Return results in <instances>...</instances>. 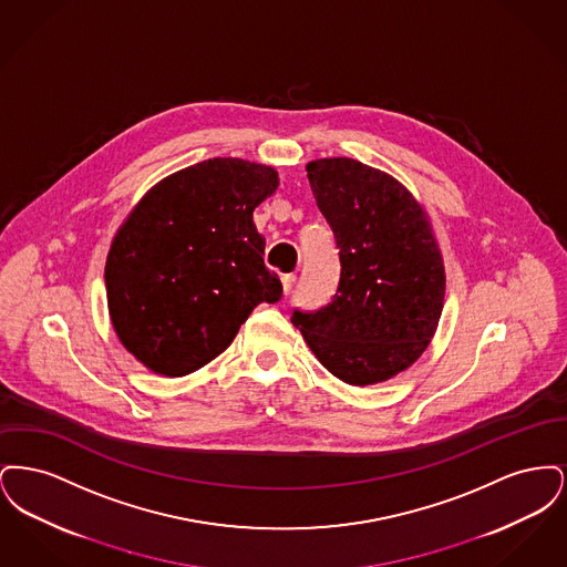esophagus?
<instances>
[{
	"label": "esophagus",
	"instance_id": "34e87169",
	"mask_svg": "<svg viewBox=\"0 0 567 567\" xmlns=\"http://www.w3.org/2000/svg\"><path fill=\"white\" fill-rule=\"evenodd\" d=\"M280 282H282V293L289 296L291 289H293V285H296V274H285V276L280 278Z\"/></svg>",
	"mask_w": 567,
	"mask_h": 567
}]
</instances>
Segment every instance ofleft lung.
I'll return each instance as SVG.
<instances>
[{"label": "left lung", "mask_w": 567, "mask_h": 567, "mask_svg": "<svg viewBox=\"0 0 567 567\" xmlns=\"http://www.w3.org/2000/svg\"><path fill=\"white\" fill-rule=\"evenodd\" d=\"M310 189L340 248L338 291L291 323L324 368L352 386L408 370L430 347L446 271L423 204L391 174L349 157L306 165Z\"/></svg>", "instance_id": "obj_1"}]
</instances>
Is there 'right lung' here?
Masks as SVG:
<instances>
[{
  "label": "right lung",
  "mask_w": 567,
  "mask_h": 567,
  "mask_svg": "<svg viewBox=\"0 0 567 567\" xmlns=\"http://www.w3.org/2000/svg\"><path fill=\"white\" fill-rule=\"evenodd\" d=\"M271 165L215 157L165 176L118 227L106 259L118 342L155 374L187 377L225 351L282 285L252 213L278 189Z\"/></svg>",
  "instance_id": "add662e5"
}]
</instances>
